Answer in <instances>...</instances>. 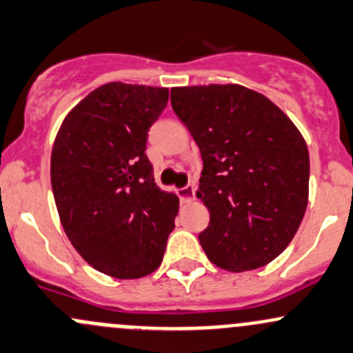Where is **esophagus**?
<instances>
[{"label":"esophagus","mask_w":353,"mask_h":353,"mask_svg":"<svg viewBox=\"0 0 353 353\" xmlns=\"http://www.w3.org/2000/svg\"><path fill=\"white\" fill-rule=\"evenodd\" d=\"M194 194H196L194 186H186V188H183V189H179V191H177V196H179V199H181V203H183V205L194 201Z\"/></svg>","instance_id":"esophagus-1"}]
</instances>
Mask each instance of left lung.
Listing matches in <instances>:
<instances>
[{"label":"left lung","mask_w":353,"mask_h":353,"mask_svg":"<svg viewBox=\"0 0 353 353\" xmlns=\"http://www.w3.org/2000/svg\"><path fill=\"white\" fill-rule=\"evenodd\" d=\"M203 159L196 196L210 211L199 242L214 265L243 272L291 243L307 206L310 155L279 106L240 84L170 89Z\"/></svg>","instance_id":"1"}]
</instances>
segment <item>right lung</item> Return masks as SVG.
Returning a JSON list of instances; mask_svg holds the SVG:
<instances>
[{
    "label": "right lung",
    "instance_id": "1",
    "mask_svg": "<svg viewBox=\"0 0 353 353\" xmlns=\"http://www.w3.org/2000/svg\"><path fill=\"white\" fill-rule=\"evenodd\" d=\"M169 89L108 83L62 121L50 181L62 228L89 265L118 279H139L161 265L179 199L154 183L147 132Z\"/></svg>",
    "mask_w": 353,
    "mask_h": 353
}]
</instances>
